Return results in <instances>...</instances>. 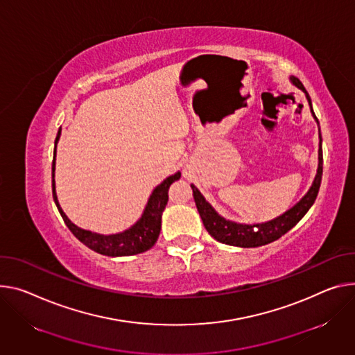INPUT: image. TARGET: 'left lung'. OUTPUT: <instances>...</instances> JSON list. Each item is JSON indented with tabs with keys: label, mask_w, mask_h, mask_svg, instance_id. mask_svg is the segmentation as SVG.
Masks as SVG:
<instances>
[{
	"label": "left lung",
	"mask_w": 355,
	"mask_h": 355,
	"mask_svg": "<svg viewBox=\"0 0 355 355\" xmlns=\"http://www.w3.org/2000/svg\"><path fill=\"white\" fill-rule=\"evenodd\" d=\"M290 80H292V83L295 86H297L300 90H303L306 93L311 114L318 124V120L311 107V99H310L307 90L304 89L303 83L295 76H290ZM321 175H323V148H321V136H320L318 168H317L315 178H314L310 189L307 191V194L293 208H290L283 215H280L272 220H268L263 223H254V225L236 223V222L222 218L211 207V204L207 202V200L202 197V194L194 184H191V188H192V194H194L197 209L204 222V227L212 238H215L218 242L225 243V245H232V246H239V248H257V246L268 245V243L279 239L287 231L292 230L295 225L306 215V212L310 209V207L314 204V201L317 198L320 184H321Z\"/></svg>",
	"instance_id": "1"
}]
</instances>
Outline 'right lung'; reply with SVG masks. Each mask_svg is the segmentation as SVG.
<instances>
[{
  "label": "right lung",
  "mask_w": 355,
  "mask_h": 355,
  "mask_svg": "<svg viewBox=\"0 0 355 355\" xmlns=\"http://www.w3.org/2000/svg\"><path fill=\"white\" fill-rule=\"evenodd\" d=\"M59 137H60V128L58 130V136L55 139V150H53V161H52V194H53V201L58 207V211L63 218V222H65L67 227L71 230V232L89 249L105 256H132L153 248L161 231V215H163V211L168 202L170 185L174 181H178L181 178V173H175L174 175H170L168 178H166L163 182L154 188L141 218L133 225L132 228L114 235H101L96 232H90L72 223L71 219L65 215V212L62 211L58 202L56 191H55V155H56V144L59 141Z\"/></svg>",
  "instance_id": "obj_1"
}]
</instances>
